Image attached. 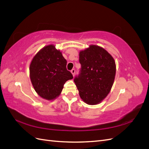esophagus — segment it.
Here are the masks:
<instances>
[{"mask_svg": "<svg viewBox=\"0 0 149 149\" xmlns=\"http://www.w3.org/2000/svg\"><path fill=\"white\" fill-rule=\"evenodd\" d=\"M71 73H72V74H73V76H74V74H75V70L74 69H73L71 71Z\"/></svg>", "mask_w": 149, "mask_h": 149, "instance_id": "esophagus-1", "label": "esophagus"}]
</instances>
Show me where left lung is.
<instances>
[{
	"label": "left lung",
	"mask_w": 149,
	"mask_h": 149,
	"mask_svg": "<svg viewBox=\"0 0 149 149\" xmlns=\"http://www.w3.org/2000/svg\"><path fill=\"white\" fill-rule=\"evenodd\" d=\"M80 74L74 79L81 100L89 105L100 104L109 93L116 72L114 59L105 49L91 45L79 52Z\"/></svg>",
	"instance_id": "obj_1"
}]
</instances>
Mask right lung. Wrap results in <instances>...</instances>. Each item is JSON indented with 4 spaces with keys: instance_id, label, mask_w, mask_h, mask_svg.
<instances>
[{
    "instance_id": "1",
    "label": "right lung",
    "mask_w": 149,
    "mask_h": 149,
    "mask_svg": "<svg viewBox=\"0 0 149 149\" xmlns=\"http://www.w3.org/2000/svg\"><path fill=\"white\" fill-rule=\"evenodd\" d=\"M66 63L54 45L44 47L34 56L30 65V78L40 97L54 100L60 96L66 81L73 78L66 69Z\"/></svg>"
}]
</instances>
